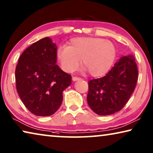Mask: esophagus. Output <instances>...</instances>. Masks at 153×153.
Here are the masks:
<instances>
[{
	"label": "esophagus",
	"mask_w": 153,
	"mask_h": 153,
	"mask_svg": "<svg viewBox=\"0 0 153 153\" xmlns=\"http://www.w3.org/2000/svg\"><path fill=\"white\" fill-rule=\"evenodd\" d=\"M73 81H77V80H79V79H81L80 77H76V76H74L73 77Z\"/></svg>",
	"instance_id": "1"
}]
</instances>
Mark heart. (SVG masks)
<instances>
[{"label": "heart", "instance_id": "heart-1", "mask_svg": "<svg viewBox=\"0 0 153 153\" xmlns=\"http://www.w3.org/2000/svg\"><path fill=\"white\" fill-rule=\"evenodd\" d=\"M116 49L113 42L100 38L79 37L72 39L68 47L60 46L57 60L63 71L72 73L80 65L92 76L105 74L115 60Z\"/></svg>", "mask_w": 153, "mask_h": 153}]
</instances>
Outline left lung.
Segmentation results:
<instances>
[{"label": "left lung", "mask_w": 153, "mask_h": 153, "mask_svg": "<svg viewBox=\"0 0 153 153\" xmlns=\"http://www.w3.org/2000/svg\"><path fill=\"white\" fill-rule=\"evenodd\" d=\"M137 78L135 57L132 54L122 57L105 76L88 82V106L100 115L118 112L133 93Z\"/></svg>", "instance_id": "obj_1"}]
</instances>
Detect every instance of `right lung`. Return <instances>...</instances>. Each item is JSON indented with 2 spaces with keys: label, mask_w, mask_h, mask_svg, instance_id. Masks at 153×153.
Segmentation results:
<instances>
[{
  "label": "right lung",
  "mask_w": 153,
  "mask_h": 153,
  "mask_svg": "<svg viewBox=\"0 0 153 153\" xmlns=\"http://www.w3.org/2000/svg\"><path fill=\"white\" fill-rule=\"evenodd\" d=\"M57 47L49 37L34 42L18 59L15 77L20 100L31 113L46 117L58 110L71 76L56 65Z\"/></svg>",
  "instance_id": "obj_1"
}]
</instances>
